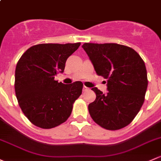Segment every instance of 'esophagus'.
I'll use <instances>...</instances> for the list:
<instances>
[{
  "instance_id": "obj_1",
  "label": "esophagus",
  "mask_w": 161,
  "mask_h": 161,
  "mask_svg": "<svg viewBox=\"0 0 161 161\" xmlns=\"http://www.w3.org/2000/svg\"><path fill=\"white\" fill-rule=\"evenodd\" d=\"M89 89V88L86 87V86H83V88H82V91H83V92H86V91H88Z\"/></svg>"
}]
</instances>
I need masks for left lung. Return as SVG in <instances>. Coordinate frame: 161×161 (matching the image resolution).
<instances>
[{
  "mask_svg": "<svg viewBox=\"0 0 161 161\" xmlns=\"http://www.w3.org/2000/svg\"><path fill=\"white\" fill-rule=\"evenodd\" d=\"M82 48L98 75L107 79L103 93L92 88L96 98L89 105L91 117L106 130L129 125L144 102L148 81L144 62L133 48L116 43H85Z\"/></svg>",
  "mask_w": 161,
  "mask_h": 161,
  "instance_id": "8db88e82",
  "label": "left lung"
}]
</instances>
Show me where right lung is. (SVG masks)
Here are the masks:
<instances>
[{"label":"right lung","mask_w":161,"mask_h":161,"mask_svg":"<svg viewBox=\"0 0 161 161\" xmlns=\"http://www.w3.org/2000/svg\"><path fill=\"white\" fill-rule=\"evenodd\" d=\"M80 43L40 44L28 48L15 69V94L21 110L35 126L51 129L67 120L82 94V82L55 80Z\"/></svg>","instance_id":"right-lung-1"}]
</instances>
